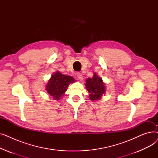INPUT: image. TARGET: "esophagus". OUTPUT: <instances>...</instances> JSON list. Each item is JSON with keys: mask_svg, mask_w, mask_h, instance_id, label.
Instances as JSON below:
<instances>
[{"mask_svg": "<svg viewBox=\"0 0 158 158\" xmlns=\"http://www.w3.org/2000/svg\"><path fill=\"white\" fill-rule=\"evenodd\" d=\"M77 77L78 78V79H79V80H82V79H83V77H82V73H80V72H77Z\"/></svg>", "mask_w": 158, "mask_h": 158, "instance_id": "obj_1", "label": "esophagus"}]
</instances>
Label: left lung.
I'll list each match as a JSON object with an SVG mask.
<instances>
[{"instance_id":"left-lung-1","label":"left lung","mask_w":158,"mask_h":158,"mask_svg":"<svg viewBox=\"0 0 158 158\" xmlns=\"http://www.w3.org/2000/svg\"><path fill=\"white\" fill-rule=\"evenodd\" d=\"M85 86L88 91L89 98L91 101H97L101 98L106 92L105 84L101 77H99L94 73L92 78H88Z\"/></svg>"}]
</instances>
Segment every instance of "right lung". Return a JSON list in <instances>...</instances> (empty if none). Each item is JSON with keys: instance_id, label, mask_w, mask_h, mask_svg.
I'll return each mask as SVG.
<instances>
[{"instance_id": "1", "label": "right lung", "mask_w": 158, "mask_h": 158, "mask_svg": "<svg viewBox=\"0 0 158 158\" xmlns=\"http://www.w3.org/2000/svg\"><path fill=\"white\" fill-rule=\"evenodd\" d=\"M76 81L72 77L63 75L57 71L52 75L46 85L47 93L52 97L54 100L58 101L63 96L70 83Z\"/></svg>"}]
</instances>
